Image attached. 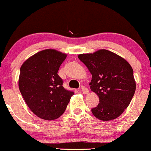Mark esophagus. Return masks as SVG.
Returning <instances> with one entry per match:
<instances>
[{
	"mask_svg": "<svg viewBox=\"0 0 151 151\" xmlns=\"http://www.w3.org/2000/svg\"><path fill=\"white\" fill-rule=\"evenodd\" d=\"M81 91H82V92L84 94H87L89 93V89H87V87H84V86H82V87H81Z\"/></svg>",
	"mask_w": 151,
	"mask_h": 151,
	"instance_id": "1",
	"label": "esophagus"
}]
</instances>
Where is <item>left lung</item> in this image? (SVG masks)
<instances>
[{"label":"left lung","instance_id":"left-lung-1","mask_svg":"<svg viewBox=\"0 0 151 151\" xmlns=\"http://www.w3.org/2000/svg\"><path fill=\"white\" fill-rule=\"evenodd\" d=\"M78 58L92 74L91 90L100 99L98 105L92 109V114L103 121L118 117L130 105L135 92L131 66L123 58L105 49L79 54Z\"/></svg>","mask_w":151,"mask_h":151}]
</instances>
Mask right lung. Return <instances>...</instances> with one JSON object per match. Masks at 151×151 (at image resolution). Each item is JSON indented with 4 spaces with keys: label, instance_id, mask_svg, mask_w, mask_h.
I'll use <instances>...</instances> for the list:
<instances>
[{
    "label": "right lung",
    "instance_id": "right-lung-1",
    "mask_svg": "<svg viewBox=\"0 0 151 151\" xmlns=\"http://www.w3.org/2000/svg\"><path fill=\"white\" fill-rule=\"evenodd\" d=\"M66 57L62 52L46 49L29 58L20 69V92L30 110L41 119L60 117L74 94L63 87L64 81L57 74Z\"/></svg>",
    "mask_w": 151,
    "mask_h": 151
}]
</instances>
